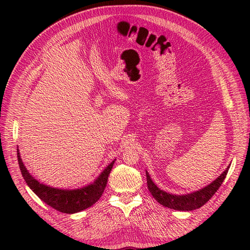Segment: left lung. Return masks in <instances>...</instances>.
I'll return each instance as SVG.
<instances>
[{
	"label": "left lung",
	"mask_w": 250,
	"mask_h": 250,
	"mask_svg": "<svg viewBox=\"0 0 250 250\" xmlns=\"http://www.w3.org/2000/svg\"><path fill=\"white\" fill-rule=\"evenodd\" d=\"M229 168H230V166L226 168V171H224L220 174L219 177H217L214 182H211L209 185H207L206 187L187 194H182V195L172 194L161 190L160 188L157 187V185L155 183L152 182L149 173L146 171L147 187L149 189L151 195L161 205L175 210H185V211L193 210L196 208H200L201 206H203L206 202L209 201L211 196L217 192V190L219 189L222 182L225 180Z\"/></svg>",
	"instance_id": "1"
}]
</instances>
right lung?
Listing matches in <instances>:
<instances>
[{"label": "right lung", "mask_w": 250, "mask_h": 250, "mask_svg": "<svg viewBox=\"0 0 250 250\" xmlns=\"http://www.w3.org/2000/svg\"><path fill=\"white\" fill-rule=\"evenodd\" d=\"M17 157L21 174H22L25 183L29 186L30 189L33 191L42 201H44L47 205H49L52 208L65 214L79 213V211L92 206L95 202H98V200L101 198V195L104 192L109 173L115 163V160L113 162H110L93 183L84 186L83 188L58 189L50 187V186L41 184L39 180H36L32 176L24 167L22 160H21L18 148Z\"/></svg>", "instance_id": "add662e5"}]
</instances>
